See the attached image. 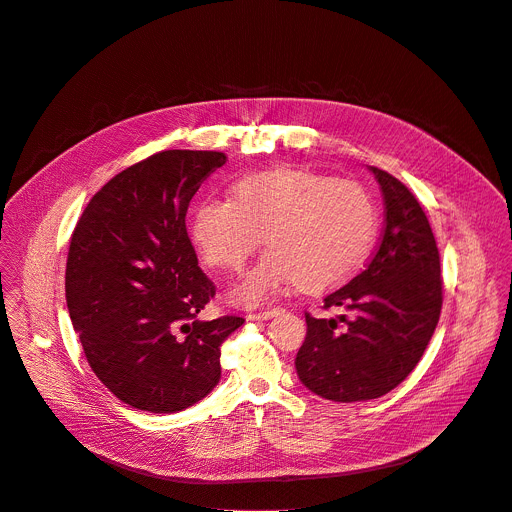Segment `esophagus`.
<instances>
[{"label":"esophagus","instance_id":"obj_1","mask_svg":"<svg viewBox=\"0 0 512 512\" xmlns=\"http://www.w3.org/2000/svg\"><path fill=\"white\" fill-rule=\"evenodd\" d=\"M281 311V307H271V309H261V311H251L249 319H269L275 317Z\"/></svg>","mask_w":512,"mask_h":512}]
</instances>
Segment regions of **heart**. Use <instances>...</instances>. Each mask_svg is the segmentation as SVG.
<instances>
[{
    "label": "heart",
    "instance_id": "1",
    "mask_svg": "<svg viewBox=\"0 0 512 512\" xmlns=\"http://www.w3.org/2000/svg\"><path fill=\"white\" fill-rule=\"evenodd\" d=\"M376 207L362 185L311 170L275 168L241 177L231 199H205L189 217L201 259L237 271L263 245L271 249L239 281L233 297L259 305L287 285L323 291L346 281L376 235Z\"/></svg>",
    "mask_w": 512,
    "mask_h": 512
}]
</instances>
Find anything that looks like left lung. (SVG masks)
Segmentation results:
<instances>
[{
    "label": "left lung",
    "mask_w": 512,
    "mask_h": 512,
    "mask_svg": "<svg viewBox=\"0 0 512 512\" xmlns=\"http://www.w3.org/2000/svg\"><path fill=\"white\" fill-rule=\"evenodd\" d=\"M384 195V231L366 269L305 313L307 335L295 368L305 388L333 402L374 400L420 362L442 309L440 253L410 189L370 166Z\"/></svg>",
    "instance_id": "left-lung-1"
}]
</instances>
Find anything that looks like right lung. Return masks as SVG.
Instances as JSON below:
<instances>
[{"label": "right lung", "mask_w": 512, "mask_h": 512, "mask_svg": "<svg viewBox=\"0 0 512 512\" xmlns=\"http://www.w3.org/2000/svg\"><path fill=\"white\" fill-rule=\"evenodd\" d=\"M227 162L215 150H162L110 179L72 233L66 303L86 360L124 404L173 414L221 378V344L245 323L199 319L215 297L187 233V209Z\"/></svg>", "instance_id": "right-lung-1"}]
</instances>
